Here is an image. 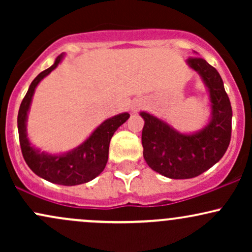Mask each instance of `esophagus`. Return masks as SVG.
I'll list each match as a JSON object with an SVG mask.
<instances>
[{"instance_id":"esophagus-1","label":"esophagus","mask_w":252,"mask_h":252,"mask_svg":"<svg viewBox=\"0 0 252 252\" xmlns=\"http://www.w3.org/2000/svg\"><path fill=\"white\" fill-rule=\"evenodd\" d=\"M140 106H141L140 104H135V105L131 106V110H132V111H134V112H136L138 109H140Z\"/></svg>"}]
</instances>
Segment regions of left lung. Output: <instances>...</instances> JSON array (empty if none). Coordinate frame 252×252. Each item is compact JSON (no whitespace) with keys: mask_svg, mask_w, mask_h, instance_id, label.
Returning <instances> with one entry per match:
<instances>
[{"mask_svg":"<svg viewBox=\"0 0 252 252\" xmlns=\"http://www.w3.org/2000/svg\"><path fill=\"white\" fill-rule=\"evenodd\" d=\"M186 63L199 74L209 94L211 111L205 126L182 132L149 112H140L144 160L169 179H190L206 172L222 158L231 140L232 108L220 74L201 58H189Z\"/></svg>","mask_w":252,"mask_h":252,"instance_id":"1","label":"left lung"}]
</instances>
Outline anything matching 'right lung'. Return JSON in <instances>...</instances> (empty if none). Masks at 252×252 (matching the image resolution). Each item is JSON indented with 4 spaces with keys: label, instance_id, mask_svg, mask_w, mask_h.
Returning a JSON list of instances; mask_svg holds the SVG:
<instances>
[{
    "label": "right lung",
    "instance_id": "add662e5",
    "mask_svg": "<svg viewBox=\"0 0 252 252\" xmlns=\"http://www.w3.org/2000/svg\"><path fill=\"white\" fill-rule=\"evenodd\" d=\"M65 54H60L47 70L36 76L28 88L17 115L20 146L26 163L40 178L63 186H76L94 180L105 168L109 156V144L115 131L130 117L128 112L106 118L84 142L65 153L45 152L31 142L27 134V121L32 100L36 86L63 62Z\"/></svg>",
    "mask_w": 252,
    "mask_h": 252
}]
</instances>
